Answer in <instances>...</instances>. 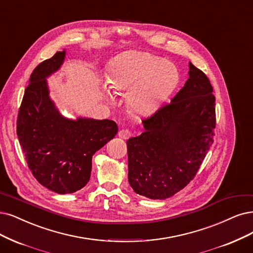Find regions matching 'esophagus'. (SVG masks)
<instances>
[{
  "instance_id": "1",
  "label": "esophagus",
  "mask_w": 253,
  "mask_h": 253,
  "mask_svg": "<svg viewBox=\"0 0 253 253\" xmlns=\"http://www.w3.org/2000/svg\"><path fill=\"white\" fill-rule=\"evenodd\" d=\"M131 134H132L131 131H130V130H128V129H122L119 131V136L121 138H124V139L129 138L130 136H131Z\"/></svg>"
}]
</instances>
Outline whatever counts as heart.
<instances>
[{
  "label": "heart",
  "instance_id": "1",
  "mask_svg": "<svg viewBox=\"0 0 253 253\" xmlns=\"http://www.w3.org/2000/svg\"><path fill=\"white\" fill-rule=\"evenodd\" d=\"M175 65L161 57L143 52H127L112 61L108 82L115 91L128 88L129 107L139 115H151L171 95L178 83ZM109 100L114 95L104 85Z\"/></svg>",
  "mask_w": 253,
  "mask_h": 253
}]
</instances>
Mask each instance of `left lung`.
Here are the masks:
<instances>
[{"label":"left lung","instance_id":"obj_1","mask_svg":"<svg viewBox=\"0 0 253 253\" xmlns=\"http://www.w3.org/2000/svg\"><path fill=\"white\" fill-rule=\"evenodd\" d=\"M189 79L169 104L143 120L145 131L127 141L128 181L150 199H166L194 178L213 143L214 96L192 62Z\"/></svg>","mask_w":253,"mask_h":253}]
</instances>
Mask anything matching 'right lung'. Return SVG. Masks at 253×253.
Returning a JSON list of instances; mask_svg holds the SVG:
<instances>
[{
    "mask_svg": "<svg viewBox=\"0 0 253 253\" xmlns=\"http://www.w3.org/2000/svg\"><path fill=\"white\" fill-rule=\"evenodd\" d=\"M65 50L56 52L32 72L18 110L16 133L26 161L41 184L57 194L86 185L91 158L118 133L111 120L63 117L49 96L46 78L63 63Z\"/></svg>",
    "mask_w": 253,
    "mask_h": 253,
    "instance_id": "1",
    "label": "right lung"
}]
</instances>
